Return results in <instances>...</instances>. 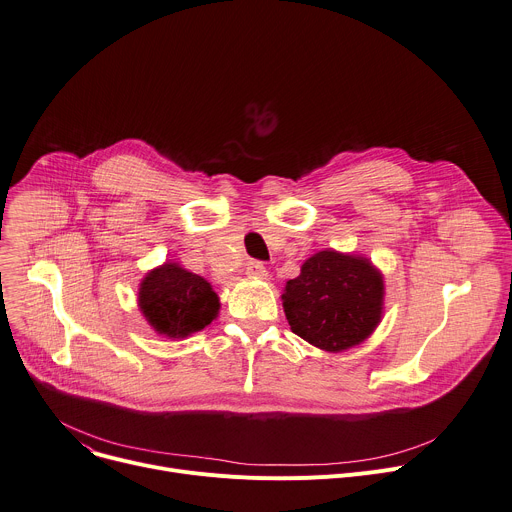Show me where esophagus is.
<instances>
[{"label":"esophagus","mask_w":512,"mask_h":512,"mask_svg":"<svg viewBox=\"0 0 512 512\" xmlns=\"http://www.w3.org/2000/svg\"><path fill=\"white\" fill-rule=\"evenodd\" d=\"M247 275L249 277H259V280H263V277H267V269L261 261H249L247 263Z\"/></svg>","instance_id":"esophagus-1"}]
</instances>
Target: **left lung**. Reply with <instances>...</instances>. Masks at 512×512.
<instances>
[{"instance_id":"1","label":"left lung","mask_w":512,"mask_h":512,"mask_svg":"<svg viewBox=\"0 0 512 512\" xmlns=\"http://www.w3.org/2000/svg\"><path fill=\"white\" fill-rule=\"evenodd\" d=\"M284 312L292 333L339 353L363 343L382 320L384 277L365 257L318 251L286 284Z\"/></svg>"}]
</instances>
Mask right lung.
Masks as SVG:
<instances>
[{
	"label": "right lung",
	"instance_id": "right-lung-1",
	"mask_svg": "<svg viewBox=\"0 0 512 512\" xmlns=\"http://www.w3.org/2000/svg\"><path fill=\"white\" fill-rule=\"evenodd\" d=\"M138 306L151 327L167 339H185L202 331L220 310L218 296L204 277L171 261L145 275Z\"/></svg>",
	"mask_w": 512,
	"mask_h": 512
}]
</instances>
